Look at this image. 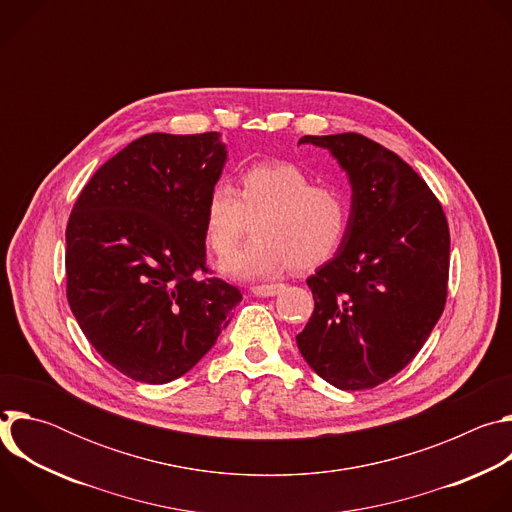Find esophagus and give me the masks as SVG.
<instances>
[{
  "label": "esophagus",
  "mask_w": 512,
  "mask_h": 512,
  "mask_svg": "<svg viewBox=\"0 0 512 512\" xmlns=\"http://www.w3.org/2000/svg\"><path fill=\"white\" fill-rule=\"evenodd\" d=\"M283 283H263V285H253L251 294L257 298H273L279 291H283Z\"/></svg>",
  "instance_id": "1"
}]
</instances>
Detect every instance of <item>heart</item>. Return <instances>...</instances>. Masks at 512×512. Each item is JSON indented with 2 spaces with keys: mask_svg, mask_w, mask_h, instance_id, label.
Masks as SVG:
<instances>
[{
  "mask_svg": "<svg viewBox=\"0 0 512 512\" xmlns=\"http://www.w3.org/2000/svg\"><path fill=\"white\" fill-rule=\"evenodd\" d=\"M257 223V239L235 251L223 271L233 277H271L330 261L352 231V202L338 186L316 184L298 164L257 162L239 190L216 182L204 204V237L216 257L229 255Z\"/></svg>",
  "mask_w": 512,
  "mask_h": 512,
  "instance_id": "b5f03b06",
  "label": "heart"
}]
</instances>
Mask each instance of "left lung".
I'll use <instances>...</instances> for the list:
<instances>
[{"mask_svg":"<svg viewBox=\"0 0 512 512\" xmlns=\"http://www.w3.org/2000/svg\"><path fill=\"white\" fill-rule=\"evenodd\" d=\"M352 184V231L308 287L314 312L296 336L310 367L342 391L373 389L415 358L448 298L450 229L425 180L360 133L304 135Z\"/></svg>","mask_w":512,"mask_h":512,"instance_id":"1","label":"left lung"}]
</instances>
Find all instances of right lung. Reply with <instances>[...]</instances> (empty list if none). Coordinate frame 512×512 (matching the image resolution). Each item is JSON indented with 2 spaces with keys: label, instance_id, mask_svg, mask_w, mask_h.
<instances>
[{
  "label": "right lung",
  "instance_id": "obj_1",
  "mask_svg": "<svg viewBox=\"0 0 512 512\" xmlns=\"http://www.w3.org/2000/svg\"><path fill=\"white\" fill-rule=\"evenodd\" d=\"M225 160L216 131L148 133L107 160L72 206L68 306L93 348L133 381L188 373L243 300L206 267L204 204Z\"/></svg>",
  "mask_w": 512,
  "mask_h": 512
}]
</instances>
